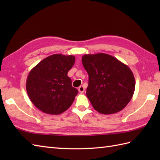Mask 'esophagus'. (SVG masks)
<instances>
[{
    "mask_svg": "<svg viewBox=\"0 0 160 160\" xmlns=\"http://www.w3.org/2000/svg\"><path fill=\"white\" fill-rule=\"evenodd\" d=\"M78 91H79L80 93H83L84 91V87L82 85L80 86L79 88H78Z\"/></svg>",
    "mask_w": 160,
    "mask_h": 160,
    "instance_id": "esophagus-1",
    "label": "esophagus"
}]
</instances>
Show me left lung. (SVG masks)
I'll use <instances>...</instances> for the list:
<instances>
[{"label": "left lung", "instance_id": "1", "mask_svg": "<svg viewBox=\"0 0 160 160\" xmlns=\"http://www.w3.org/2000/svg\"><path fill=\"white\" fill-rule=\"evenodd\" d=\"M82 62L89 74L87 96L94 109L104 115L123 109L135 91V78L130 68L103 53L85 54Z\"/></svg>", "mask_w": 160, "mask_h": 160}]
</instances>
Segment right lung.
<instances>
[{"instance_id": "right-lung-1", "label": "right lung", "mask_w": 160, "mask_h": 160, "mask_svg": "<svg viewBox=\"0 0 160 160\" xmlns=\"http://www.w3.org/2000/svg\"><path fill=\"white\" fill-rule=\"evenodd\" d=\"M74 62V56L53 54L30 71L26 82L27 92L32 102L43 113L59 115L73 102L78 91L71 85L67 73Z\"/></svg>"}]
</instances>
